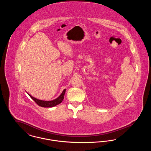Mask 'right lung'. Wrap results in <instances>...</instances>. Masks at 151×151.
<instances>
[{
    "label": "right lung",
    "instance_id": "right-lung-1",
    "mask_svg": "<svg viewBox=\"0 0 151 151\" xmlns=\"http://www.w3.org/2000/svg\"><path fill=\"white\" fill-rule=\"evenodd\" d=\"M65 91H66V89H65L63 91V92H62V93L60 94V96L58 97H57L55 99H54V100H53L51 101H44L38 100L35 97L32 96L27 92V93L28 94V95L31 97V99L35 101L36 102V104L37 105H38L40 106H41V107H43V108H51V107L55 106L56 105H58V104H60L62 102V101L64 99V96H65Z\"/></svg>",
    "mask_w": 151,
    "mask_h": 151
}]
</instances>
